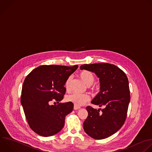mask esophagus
Instances as JSON below:
<instances>
[{"instance_id": "34e87169", "label": "esophagus", "mask_w": 152, "mask_h": 152, "mask_svg": "<svg viewBox=\"0 0 152 152\" xmlns=\"http://www.w3.org/2000/svg\"><path fill=\"white\" fill-rule=\"evenodd\" d=\"M80 107H79V106H74V107H73V109H74V110H78V109H79Z\"/></svg>"}]
</instances>
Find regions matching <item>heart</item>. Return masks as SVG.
<instances>
[{"mask_svg":"<svg viewBox=\"0 0 152 152\" xmlns=\"http://www.w3.org/2000/svg\"><path fill=\"white\" fill-rule=\"evenodd\" d=\"M79 77L82 81L88 86L91 85L95 80V77L92 73L88 70H83L79 73ZM72 81V77L69 76L66 81L65 88L67 90H69L70 88L71 83ZM68 102L73 103L76 106H81L85 104L90 99L89 96L86 94H78L73 93L69 95L67 97Z\"/></svg>","mask_w":152,"mask_h":152,"instance_id":"heart-1","label":"heart"}]
</instances>
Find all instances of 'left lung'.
<instances>
[{
  "mask_svg": "<svg viewBox=\"0 0 152 152\" xmlns=\"http://www.w3.org/2000/svg\"><path fill=\"white\" fill-rule=\"evenodd\" d=\"M80 69L94 72L99 78L100 91L91 103L105 106L101 112L91 106L86 107L88 115L84 131L94 139L106 138L120 129L126 120L130 102L128 77L121 69L109 63L83 64Z\"/></svg>",
  "mask_w": 152,
  "mask_h": 152,
  "instance_id": "left-lung-1",
  "label": "left lung"
}]
</instances>
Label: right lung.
Masks as SVG:
<instances>
[{"instance_id": "right-lung-1", "label": "right lung", "mask_w": 152, "mask_h": 152, "mask_svg": "<svg viewBox=\"0 0 152 152\" xmlns=\"http://www.w3.org/2000/svg\"><path fill=\"white\" fill-rule=\"evenodd\" d=\"M77 67V65H43L26 76L21 103L29 126L39 135L52 136L64 127L65 117L72 112L73 103L59 102L66 93V80ZM53 100L59 104L50 106L49 103Z\"/></svg>"}]
</instances>
